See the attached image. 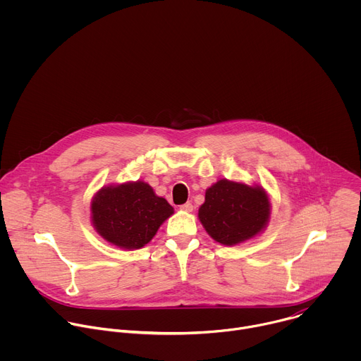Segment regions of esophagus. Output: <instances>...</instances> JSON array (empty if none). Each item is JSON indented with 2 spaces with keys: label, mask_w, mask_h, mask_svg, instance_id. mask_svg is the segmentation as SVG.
<instances>
[{
  "label": "esophagus",
  "mask_w": 361,
  "mask_h": 361,
  "mask_svg": "<svg viewBox=\"0 0 361 361\" xmlns=\"http://www.w3.org/2000/svg\"><path fill=\"white\" fill-rule=\"evenodd\" d=\"M180 210L190 213V212H192V204H191V202H185V204L180 205Z\"/></svg>",
  "instance_id": "1"
}]
</instances>
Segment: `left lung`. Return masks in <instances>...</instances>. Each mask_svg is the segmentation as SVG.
Listing matches in <instances>:
<instances>
[{"mask_svg": "<svg viewBox=\"0 0 361 361\" xmlns=\"http://www.w3.org/2000/svg\"><path fill=\"white\" fill-rule=\"evenodd\" d=\"M270 216V202L262 187L220 180L205 191L198 219L216 241L234 245L260 233Z\"/></svg>", "mask_w": 361, "mask_h": 361, "instance_id": "obj_1", "label": "left lung"}]
</instances>
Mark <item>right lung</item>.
Returning a JSON list of instances; mask_svg holds the SVG:
<instances>
[{"label": "right lung", "instance_id": "obj_1", "mask_svg": "<svg viewBox=\"0 0 361 361\" xmlns=\"http://www.w3.org/2000/svg\"><path fill=\"white\" fill-rule=\"evenodd\" d=\"M174 213L147 183L101 188L92 200V224L99 235L123 248H141Z\"/></svg>", "mask_w": 361, "mask_h": 361}]
</instances>
